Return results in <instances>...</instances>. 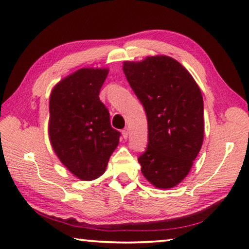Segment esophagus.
I'll list each match as a JSON object with an SVG mask.
<instances>
[{"mask_svg": "<svg viewBox=\"0 0 249 249\" xmlns=\"http://www.w3.org/2000/svg\"><path fill=\"white\" fill-rule=\"evenodd\" d=\"M122 137H124V139H127V138L129 137V129L128 128L122 130Z\"/></svg>", "mask_w": 249, "mask_h": 249, "instance_id": "1", "label": "esophagus"}]
</instances>
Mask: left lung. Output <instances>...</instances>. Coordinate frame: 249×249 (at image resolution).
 Segmentation results:
<instances>
[{
	"label": "left lung",
	"mask_w": 249,
	"mask_h": 249,
	"mask_svg": "<svg viewBox=\"0 0 249 249\" xmlns=\"http://www.w3.org/2000/svg\"><path fill=\"white\" fill-rule=\"evenodd\" d=\"M124 72L148 119V146L138 159L157 189H172L189 174L204 139L202 92L187 69L172 57L124 62Z\"/></svg>",
	"instance_id": "8db88e82"
}]
</instances>
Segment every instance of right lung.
<instances>
[{"label": "right lung", "instance_id": "right-lung-1", "mask_svg": "<svg viewBox=\"0 0 249 249\" xmlns=\"http://www.w3.org/2000/svg\"><path fill=\"white\" fill-rule=\"evenodd\" d=\"M108 68H80L55 85L50 97L48 136L69 172L83 181L101 177L119 143L99 99Z\"/></svg>", "mask_w": 249, "mask_h": 249}]
</instances>
